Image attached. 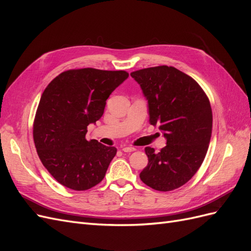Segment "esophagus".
<instances>
[{
	"label": "esophagus",
	"instance_id": "obj_1",
	"mask_svg": "<svg viewBox=\"0 0 251 251\" xmlns=\"http://www.w3.org/2000/svg\"><path fill=\"white\" fill-rule=\"evenodd\" d=\"M123 151H125V153H131V151H136V149L133 148V147H126V148L123 149Z\"/></svg>",
	"mask_w": 251,
	"mask_h": 251
}]
</instances>
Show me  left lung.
Masks as SVG:
<instances>
[{"instance_id": "left-lung-1", "label": "left lung", "mask_w": 251, "mask_h": 251, "mask_svg": "<svg viewBox=\"0 0 251 251\" xmlns=\"http://www.w3.org/2000/svg\"><path fill=\"white\" fill-rule=\"evenodd\" d=\"M131 76L148 100L150 124L158 125L166 138L159 153L146 148L149 163L140 179L156 191H174L192 179L207 153L212 130L209 100L198 82L174 67L146 68Z\"/></svg>"}]
</instances>
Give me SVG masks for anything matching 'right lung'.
<instances>
[{
  "label": "right lung",
  "mask_w": 251,
  "mask_h": 251,
  "mask_svg": "<svg viewBox=\"0 0 251 251\" xmlns=\"http://www.w3.org/2000/svg\"><path fill=\"white\" fill-rule=\"evenodd\" d=\"M127 77L123 70L72 69L45 89L33 123V140L43 165L58 183L87 191L104 178L117 150L88 141L87 128L100 119L109 96Z\"/></svg>",
  "instance_id": "right-lung-1"
}]
</instances>
